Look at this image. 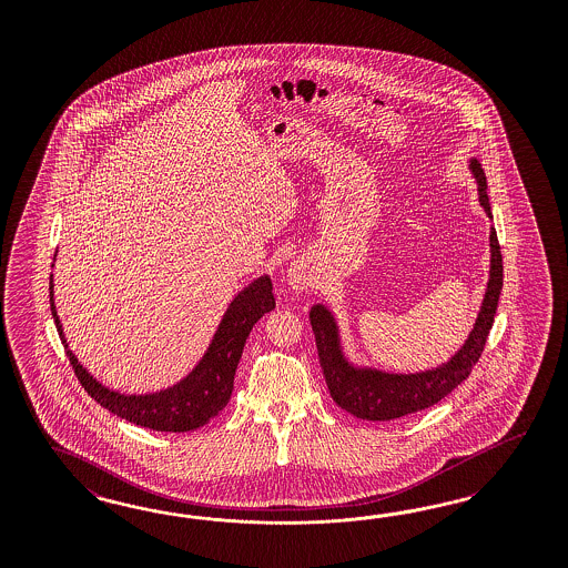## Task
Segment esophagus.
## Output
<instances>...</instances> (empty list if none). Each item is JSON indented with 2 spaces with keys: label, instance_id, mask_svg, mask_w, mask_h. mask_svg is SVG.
Wrapping results in <instances>:
<instances>
[{
  "label": "esophagus",
  "instance_id": "34e87169",
  "mask_svg": "<svg viewBox=\"0 0 568 568\" xmlns=\"http://www.w3.org/2000/svg\"><path fill=\"white\" fill-rule=\"evenodd\" d=\"M287 283L295 292H302L310 285L308 271L302 264H293L292 268L287 271Z\"/></svg>",
  "mask_w": 568,
  "mask_h": 568
}]
</instances>
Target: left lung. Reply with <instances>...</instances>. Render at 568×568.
Instances as JSON below:
<instances>
[{"label":"left lung","mask_w":568,"mask_h":568,"mask_svg":"<svg viewBox=\"0 0 568 568\" xmlns=\"http://www.w3.org/2000/svg\"><path fill=\"white\" fill-rule=\"evenodd\" d=\"M468 171L477 181L479 204L485 214L491 216V204L487 197L485 172L477 158L468 160ZM501 254H499L496 229H489V276L483 293L481 308L473 323V328L446 362L418 371V373H392L371 364L352 361L344 344V335L337 316L325 304H314L310 308V323L316 337L318 358L327 378L331 397L345 413L354 414L364 420H394L406 414L425 410L439 399L454 392L465 381L473 366L479 361L487 342L489 328L498 308L501 292Z\"/></svg>","instance_id":"left-lung-1"}]
</instances>
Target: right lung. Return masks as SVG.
I'll return each mask as SVG.
<instances>
[{"label": "right lung", "mask_w": 568, "mask_h": 568, "mask_svg": "<svg viewBox=\"0 0 568 568\" xmlns=\"http://www.w3.org/2000/svg\"><path fill=\"white\" fill-rule=\"evenodd\" d=\"M50 304L53 323L67 347L70 364L89 396L108 413L116 414L129 423L148 429L185 433L204 427L229 404L245 339L260 318L275 310V295L268 275H260L247 283L224 310L204 356L190 373L169 387L148 394H126L108 387L77 358V354L70 349L67 333L55 310L53 275H50Z\"/></svg>", "instance_id": "obj_1"}]
</instances>
